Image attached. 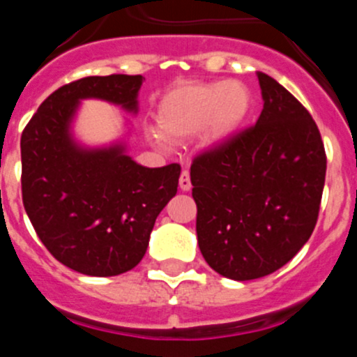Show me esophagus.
<instances>
[{
    "label": "esophagus",
    "instance_id": "34e87169",
    "mask_svg": "<svg viewBox=\"0 0 357 357\" xmlns=\"http://www.w3.org/2000/svg\"><path fill=\"white\" fill-rule=\"evenodd\" d=\"M178 188H181L182 191H189V189H191V176H189L188 169H184V172L181 173V178H178Z\"/></svg>",
    "mask_w": 357,
    "mask_h": 357
}]
</instances>
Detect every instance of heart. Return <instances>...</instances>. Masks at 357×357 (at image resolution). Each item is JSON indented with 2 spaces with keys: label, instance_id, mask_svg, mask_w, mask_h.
Wrapping results in <instances>:
<instances>
[{
  "label": "heart",
  "instance_id": "heart-1",
  "mask_svg": "<svg viewBox=\"0 0 357 357\" xmlns=\"http://www.w3.org/2000/svg\"><path fill=\"white\" fill-rule=\"evenodd\" d=\"M252 109L250 89L238 80L181 82L160 98L151 137L159 146L202 132L209 146L229 143Z\"/></svg>",
  "mask_w": 357,
  "mask_h": 357
}]
</instances>
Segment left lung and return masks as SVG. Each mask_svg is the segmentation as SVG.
<instances>
[{
  "instance_id": "left-lung-1",
  "label": "left lung",
  "mask_w": 357,
  "mask_h": 357,
  "mask_svg": "<svg viewBox=\"0 0 357 357\" xmlns=\"http://www.w3.org/2000/svg\"><path fill=\"white\" fill-rule=\"evenodd\" d=\"M257 78V123L191 164L198 247L234 280L270 275L295 257L313 234L326 184L317 123L279 82Z\"/></svg>"
}]
</instances>
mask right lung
Instances as JSON below:
<instances>
[{
  "label": "right lung",
  "instance_id": "right-lung-1",
  "mask_svg": "<svg viewBox=\"0 0 357 357\" xmlns=\"http://www.w3.org/2000/svg\"><path fill=\"white\" fill-rule=\"evenodd\" d=\"M141 75L85 77L50 94L21 135L23 204L56 261L78 273L112 277L139 264L160 211L176 195L181 166L144 168L127 144L85 148L71 125L82 100L137 112Z\"/></svg>",
  "mask_w": 357,
  "mask_h": 357
}]
</instances>
